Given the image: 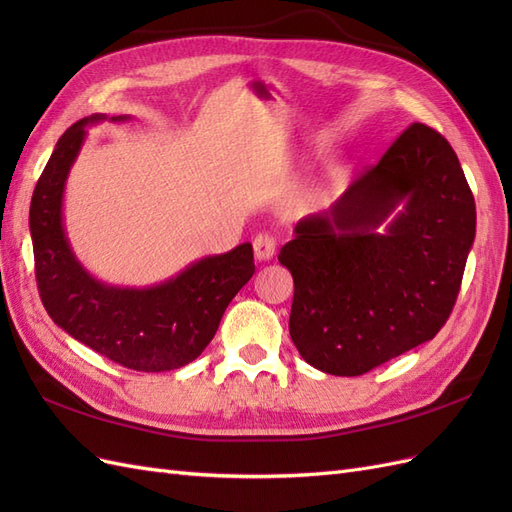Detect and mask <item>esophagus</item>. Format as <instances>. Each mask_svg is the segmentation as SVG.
<instances>
[{
    "label": "esophagus",
    "mask_w": 512,
    "mask_h": 512,
    "mask_svg": "<svg viewBox=\"0 0 512 512\" xmlns=\"http://www.w3.org/2000/svg\"><path fill=\"white\" fill-rule=\"evenodd\" d=\"M275 247H277V239L273 237V232H269V230H262L254 237V254H256L258 260L273 258Z\"/></svg>",
    "instance_id": "obj_1"
}]
</instances>
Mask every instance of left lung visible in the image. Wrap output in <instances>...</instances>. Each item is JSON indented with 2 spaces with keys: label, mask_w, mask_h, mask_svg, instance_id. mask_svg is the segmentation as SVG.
Instances as JSON below:
<instances>
[{
  "label": "left lung",
  "mask_w": 512,
  "mask_h": 512,
  "mask_svg": "<svg viewBox=\"0 0 512 512\" xmlns=\"http://www.w3.org/2000/svg\"><path fill=\"white\" fill-rule=\"evenodd\" d=\"M474 235V196L453 147L412 123L282 247L299 354L324 374L361 376L429 342L453 312Z\"/></svg>",
  "instance_id": "obj_1"
}]
</instances>
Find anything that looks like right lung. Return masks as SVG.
Returning <instances> with one entry per match:
<instances>
[{"instance_id": "right-lung-1", "label": "right lung", "mask_w": 512, "mask_h": 512, "mask_svg": "<svg viewBox=\"0 0 512 512\" xmlns=\"http://www.w3.org/2000/svg\"><path fill=\"white\" fill-rule=\"evenodd\" d=\"M102 119L85 117L61 134L36 183L29 230L40 299L57 327L113 363L136 371L179 369L209 346L228 303L250 282L252 245L200 258L153 288H117L91 277L72 254L61 205L85 126Z\"/></svg>"}]
</instances>
